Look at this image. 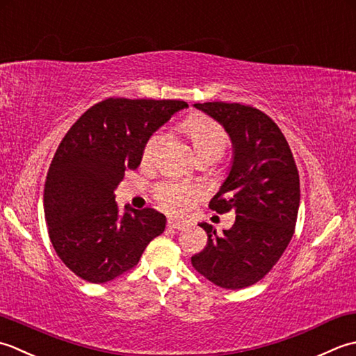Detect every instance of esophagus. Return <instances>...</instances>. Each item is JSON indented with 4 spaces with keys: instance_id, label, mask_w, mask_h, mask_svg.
<instances>
[{
    "instance_id": "obj_1",
    "label": "esophagus",
    "mask_w": 356,
    "mask_h": 356,
    "mask_svg": "<svg viewBox=\"0 0 356 356\" xmlns=\"http://www.w3.org/2000/svg\"><path fill=\"white\" fill-rule=\"evenodd\" d=\"M168 227H169V229H175V230H186L188 226H187V224H184V222L169 220V221H168Z\"/></svg>"
}]
</instances>
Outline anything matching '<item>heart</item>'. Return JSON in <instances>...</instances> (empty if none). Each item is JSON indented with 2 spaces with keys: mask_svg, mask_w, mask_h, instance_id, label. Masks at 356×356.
<instances>
[{
  "mask_svg": "<svg viewBox=\"0 0 356 356\" xmlns=\"http://www.w3.org/2000/svg\"><path fill=\"white\" fill-rule=\"evenodd\" d=\"M186 134L191 138L193 149L200 158L215 156L220 158L227 147V134L218 122L201 113H193L183 124ZM163 132H154L144 144L143 158L150 159L155 155L159 144L163 141ZM154 197L158 206L165 212L177 216H184L197 206V202L204 197V191L197 184L186 181L168 179L155 186Z\"/></svg>",
  "mask_w": 356,
  "mask_h": 356,
  "instance_id": "obj_1",
  "label": "heart"
}]
</instances>
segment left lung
<instances>
[{"label": "left lung", "instance_id": "left-lung-1", "mask_svg": "<svg viewBox=\"0 0 356 356\" xmlns=\"http://www.w3.org/2000/svg\"><path fill=\"white\" fill-rule=\"evenodd\" d=\"M226 129L234 161L209 207L234 212L235 222L218 235L201 222L207 245L192 266L210 282L238 290L263 280L293 236L300 207V175L280 127L258 108L239 103H197Z\"/></svg>", "mask_w": 356, "mask_h": 356}]
</instances>
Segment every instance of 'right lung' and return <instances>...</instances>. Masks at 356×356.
I'll use <instances>...</instances> for the list:
<instances>
[{"mask_svg":"<svg viewBox=\"0 0 356 356\" xmlns=\"http://www.w3.org/2000/svg\"><path fill=\"white\" fill-rule=\"evenodd\" d=\"M187 107L178 99L107 98L76 120L58 146L46 177L44 215L56 255L93 284L135 267L165 216L129 209L118 215L115 188L141 163L149 136Z\"/></svg>","mask_w":356,"mask_h":356,"instance_id":"obj_1","label":"right lung"}]
</instances>
